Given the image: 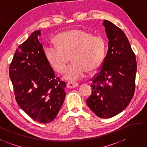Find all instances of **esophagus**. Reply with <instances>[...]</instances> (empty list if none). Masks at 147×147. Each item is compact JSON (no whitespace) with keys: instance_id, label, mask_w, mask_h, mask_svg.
<instances>
[{"instance_id":"esophagus-1","label":"esophagus","mask_w":147,"mask_h":147,"mask_svg":"<svg viewBox=\"0 0 147 147\" xmlns=\"http://www.w3.org/2000/svg\"><path fill=\"white\" fill-rule=\"evenodd\" d=\"M78 86V84L76 82H68L67 84V87L69 89H73V88L77 87Z\"/></svg>"}]
</instances>
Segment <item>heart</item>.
Masks as SVG:
<instances>
[{
    "label": "heart",
    "mask_w": 147,
    "mask_h": 147,
    "mask_svg": "<svg viewBox=\"0 0 147 147\" xmlns=\"http://www.w3.org/2000/svg\"><path fill=\"white\" fill-rule=\"evenodd\" d=\"M56 45L45 48V55L50 65L58 73L64 71L69 59L72 62L65 70L64 78L76 81L87 71L94 72L102 65L106 55V42L102 37L82 29L63 32L55 38Z\"/></svg>",
    "instance_id": "b5f03b06"
}]
</instances>
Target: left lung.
<instances>
[{
	"label": "left lung",
	"mask_w": 147,
	"mask_h": 147,
	"mask_svg": "<svg viewBox=\"0 0 147 147\" xmlns=\"http://www.w3.org/2000/svg\"><path fill=\"white\" fill-rule=\"evenodd\" d=\"M103 26L109 40L108 51L92 80V94L86 101L99 118H110L121 113L134 96L137 63L124 32L109 20H104Z\"/></svg>",
	"instance_id": "8db88e82"
}]
</instances>
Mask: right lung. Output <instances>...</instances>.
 Masks as SVG:
<instances>
[{"label":"right lung","instance_id":"1","mask_svg":"<svg viewBox=\"0 0 147 147\" xmlns=\"http://www.w3.org/2000/svg\"><path fill=\"white\" fill-rule=\"evenodd\" d=\"M41 31H34L16 50L9 66V77L16 101L35 121L54 120L65 100V82L56 78L40 43Z\"/></svg>","mask_w":147,"mask_h":147}]
</instances>
